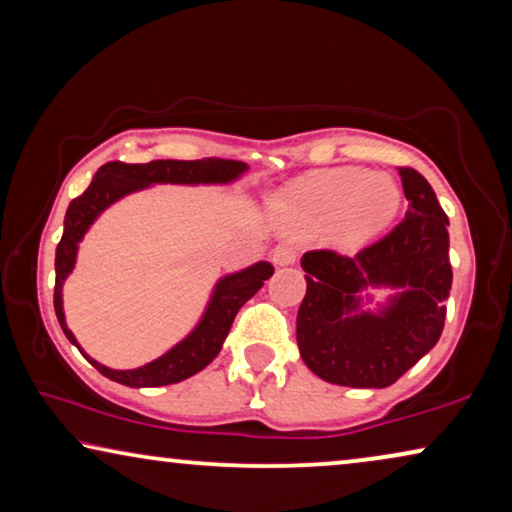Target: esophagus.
I'll use <instances>...</instances> for the list:
<instances>
[{"label":"esophagus","instance_id":"1","mask_svg":"<svg viewBox=\"0 0 512 512\" xmlns=\"http://www.w3.org/2000/svg\"><path fill=\"white\" fill-rule=\"evenodd\" d=\"M271 257H273V264L290 266V264L297 262V250L290 248V246H278V248H273Z\"/></svg>","mask_w":512,"mask_h":512}]
</instances>
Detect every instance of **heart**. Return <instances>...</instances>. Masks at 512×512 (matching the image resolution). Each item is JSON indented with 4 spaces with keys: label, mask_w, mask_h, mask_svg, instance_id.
I'll return each mask as SVG.
<instances>
[{
    "label": "heart",
    "mask_w": 512,
    "mask_h": 512,
    "mask_svg": "<svg viewBox=\"0 0 512 512\" xmlns=\"http://www.w3.org/2000/svg\"><path fill=\"white\" fill-rule=\"evenodd\" d=\"M399 204L401 190L390 174L343 167L285 187L273 211L287 232L322 234L334 227L338 241L362 243L390 225Z\"/></svg>",
    "instance_id": "heart-1"
}]
</instances>
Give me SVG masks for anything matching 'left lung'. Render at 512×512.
I'll return each mask as SVG.
<instances>
[{
    "label": "left lung",
    "mask_w": 512,
    "mask_h": 512,
    "mask_svg": "<svg viewBox=\"0 0 512 512\" xmlns=\"http://www.w3.org/2000/svg\"><path fill=\"white\" fill-rule=\"evenodd\" d=\"M408 211L385 239L343 257L311 250L301 257L306 297L297 345L308 369L331 385L383 390L441 338L450 297L448 215L427 178L399 169ZM373 289H392L385 305L364 309Z\"/></svg>",
    "instance_id": "left-lung-1"
}]
</instances>
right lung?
<instances>
[{"label":"right lung","mask_w":512,"mask_h":512,"mask_svg":"<svg viewBox=\"0 0 512 512\" xmlns=\"http://www.w3.org/2000/svg\"><path fill=\"white\" fill-rule=\"evenodd\" d=\"M248 171L246 162L236 160H153L148 164H125V162H109L97 171L88 190L81 197H76L67 208L64 215V232L62 241L57 243L55 250V315L57 322L64 331V336L83 352V357L102 373V376L115 380V383L127 387H162L174 385L181 380L194 376L201 369L218 357L222 343L232 329V322L239 313V308L253 299L262 290L264 280L273 276V266L269 262H255L248 269L227 273L218 278L208 304L201 313V318L194 329L187 334L183 341H178L174 348H169L162 357L153 362L136 366V369H109V366L99 364L92 359L81 345L76 336L71 334L64 320L62 306V287L64 280L76 266L78 243L88 234L99 215L115 201H120L127 194L146 190L150 185H227L234 183Z\"/></svg>","instance_id":"obj_1"}]
</instances>
